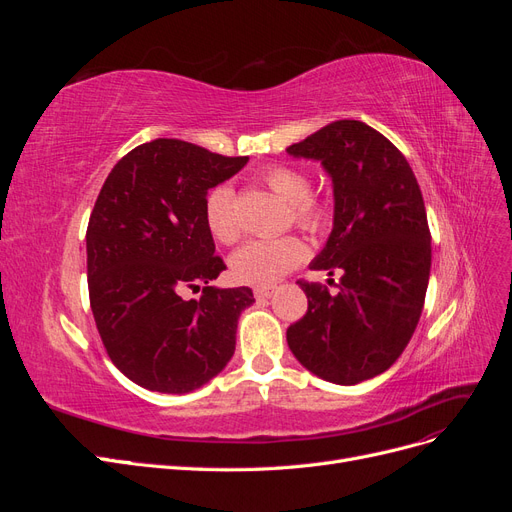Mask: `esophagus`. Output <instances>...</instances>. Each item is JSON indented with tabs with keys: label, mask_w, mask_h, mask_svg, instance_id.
<instances>
[{
	"label": "esophagus",
	"mask_w": 512,
	"mask_h": 512,
	"mask_svg": "<svg viewBox=\"0 0 512 512\" xmlns=\"http://www.w3.org/2000/svg\"><path fill=\"white\" fill-rule=\"evenodd\" d=\"M273 292H275V286H256L254 288V294L258 299H271Z\"/></svg>",
	"instance_id": "esophagus-1"
}]
</instances>
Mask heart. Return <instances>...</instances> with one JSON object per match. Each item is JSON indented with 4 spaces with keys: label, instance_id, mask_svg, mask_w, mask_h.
<instances>
[{
    "label": "heart",
    "instance_id": "obj_1",
    "mask_svg": "<svg viewBox=\"0 0 512 512\" xmlns=\"http://www.w3.org/2000/svg\"><path fill=\"white\" fill-rule=\"evenodd\" d=\"M267 188L288 203L292 224L307 232H320L331 222V207L324 198L312 194V181L299 168L269 166L260 175ZM205 224L213 239L235 243L241 226L235 213V192L228 185L213 188L205 200ZM305 256V245L297 237L254 239L230 258V269L239 282L267 286L280 280Z\"/></svg>",
    "mask_w": 512,
    "mask_h": 512
}]
</instances>
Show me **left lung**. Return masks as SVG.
I'll return each instance as SVG.
<instances>
[{
  "mask_svg": "<svg viewBox=\"0 0 512 512\" xmlns=\"http://www.w3.org/2000/svg\"><path fill=\"white\" fill-rule=\"evenodd\" d=\"M318 160L333 181V230L309 267L342 273L337 292L299 280L307 312L286 331L299 363L333 384L389 369L423 312L431 235L421 188L389 138L339 119L286 149Z\"/></svg>",
  "mask_w": 512,
  "mask_h": 512,
  "instance_id": "left-lung-1",
  "label": "left lung"
}]
</instances>
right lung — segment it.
Instances as JSON below:
<instances>
[{"label": "right lung", "mask_w": 512, "mask_h": 512, "mask_svg": "<svg viewBox=\"0 0 512 512\" xmlns=\"http://www.w3.org/2000/svg\"><path fill=\"white\" fill-rule=\"evenodd\" d=\"M226 158L177 138L138 145L108 173L87 226L89 303L115 367L138 386L183 395L235 354L247 286H209L226 265L205 224L207 192L237 175ZM203 289L200 300L180 294Z\"/></svg>", "instance_id": "obj_1"}]
</instances>
